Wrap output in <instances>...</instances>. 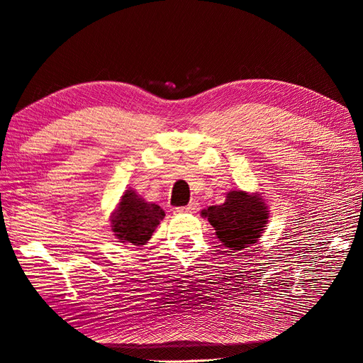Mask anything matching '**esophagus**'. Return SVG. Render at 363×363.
<instances>
[{
    "label": "esophagus",
    "mask_w": 363,
    "mask_h": 363,
    "mask_svg": "<svg viewBox=\"0 0 363 363\" xmlns=\"http://www.w3.org/2000/svg\"><path fill=\"white\" fill-rule=\"evenodd\" d=\"M200 208V204L196 201H191L188 206H183V207H177V212L179 213H195L196 211Z\"/></svg>",
    "instance_id": "34e87169"
}]
</instances>
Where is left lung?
<instances>
[{
	"label": "left lung",
	"instance_id": "1",
	"mask_svg": "<svg viewBox=\"0 0 363 363\" xmlns=\"http://www.w3.org/2000/svg\"><path fill=\"white\" fill-rule=\"evenodd\" d=\"M201 215L223 245L236 252L257 242L268 224L269 208L260 194L230 191L221 206L207 207Z\"/></svg>",
	"mask_w": 363,
	"mask_h": 363
}]
</instances>
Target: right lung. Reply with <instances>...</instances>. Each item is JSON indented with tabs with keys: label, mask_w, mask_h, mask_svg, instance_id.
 I'll use <instances>...</instances> for the list:
<instances>
[{
	"label": "right lung",
	"mask_w": 363,
	"mask_h": 363,
	"mask_svg": "<svg viewBox=\"0 0 363 363\" xmlns=\"http://www.w3.org/2000/svg\"><path fill=\"white\" fill-rule=\"evenodd\" d=\"M163 218L164 212L160 206L147 203L133 189H128L121 196L111 216L112 232L119 242L142 247L148 242Z\"/></svg>",
	"instance_id": "obj_1"
}]
</instances>
